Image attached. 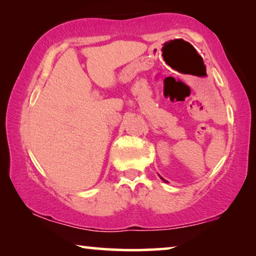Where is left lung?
Wrapping results in <instances>:
<instances>
[{
  "instance_id": "obj_1",
  "label": "left lung",
  "mask_w": 256,
  "mask_h": 256,
  "mask_svg": "<svg viewBox=\"0 0 256 256\" xmlns=\"http://www.w3.org/2000/svg\"><path fill=\"white\" fill-rule=\"evenodd\" d=\"M162 180H164V178H162ZM164 182H166V180H164Z\"/></svg>"
}]
</instances>
